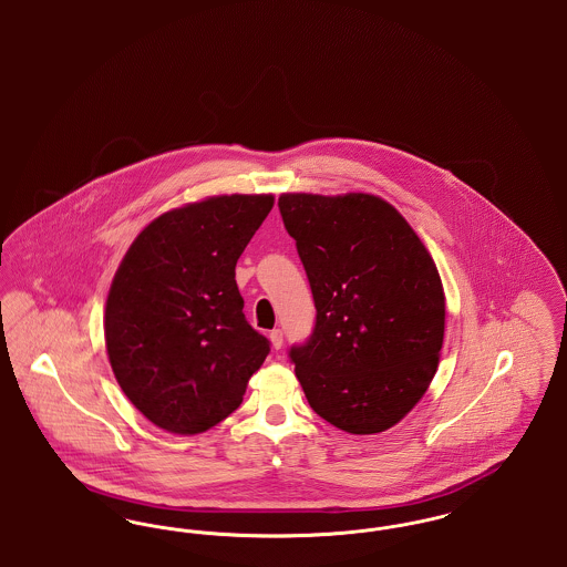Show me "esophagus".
Returning a JSON list of instances; mask_svg holds the SVG:
<instances>
[{"instance_id": "1", "label": "esophagus", "mask_w": 567, "mask_h": 567, "mask_svg": "<svg viewBox=\"0 0 567 567\" xmlns=\"http://www.w3.org/2000/svg\"><path fill=\"white\" fill-rule=\"evenodd\" d=\"M271 347L278 351L282 347V331L280 329H271L270 331Z\"/></svg>"}]
</instances>
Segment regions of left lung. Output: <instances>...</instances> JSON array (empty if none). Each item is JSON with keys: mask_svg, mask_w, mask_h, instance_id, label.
I'll return each instance as SVG.
<instances>
[{"mask_svg": "<svg viewBox=\"0 0 567 567\" xmlns=\"http://www.w3.org/2000/svg\"><path fill=\"white\" fill-rule=\"evenodd\" d=\"M317 323L291 347L310 408L338 430L386 432L425 395L444 342V289L404 216L370 193H282Z\"/></svg>", "mask_w": 567, "mask_h": 567, "instance_id": "8db88e82", "label": "left lung"}]
</instances>
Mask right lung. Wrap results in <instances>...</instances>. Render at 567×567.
Wrapping results in <instances>:
<instances>
[{
	"mask_svg": "<svg viewBox=\"0 0 567 567\" xmlns=\"http://www.w3.org/2000/svg\"><path fill=\"white\" fill-rule=\"evenodd\" d=\"M274 195H216L157 216L125 252L106 301L110 365L165 432L195 435L243 404L270 352L244 319L236 264Z\"/></svg>",
	"mask_w": 567,
	"mask_h": 567,
	"instance_id": "obj_1",
	"label": "right lung"
}]
</instances>
